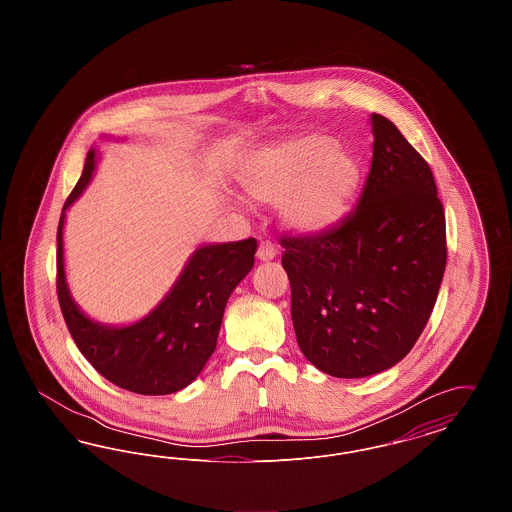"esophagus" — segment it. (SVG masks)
<instances>
[{
  "label": "esophagus",
  "mask_w": 512,
  "mask_h": 512,
  "mask_svg": "<svg viewBox=\"0 0 512 512\" xmlns=\"http://www.w3.org/2000/svg\"><path fill=\"white\" fill-rule=\"evenodd\" d=\"M276 255H278V249H276V245L272 244V242H261L259 249H257V259L263 261V263L272 261Z\"/></svg>",
  "instance_id": "esophagus-1"
}]
</instances>
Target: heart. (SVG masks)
Returning <instances> with one entry per match:
<instances>
[{"mask_svg": "<svg viewBox=\"0 0 512 512\" xmlns=\"http://www.w3.org/2000/svg\"><path fill=\"white\" fill-rule=\"evenodd\" d=\"M357 182V159L320 134L267 149L242 172L245 195L263 205L280 203L282 222L303 234L338 222Z\"/></svg>", "mask_w": 512, "mask_h": 512, "instance_id": "b5f03b06", "label": "heart"}]
</instances>
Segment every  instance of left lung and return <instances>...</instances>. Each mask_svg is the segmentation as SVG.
Returning a JSON list of instances; mask_svg holds the SVG:
<instances>
[{
  "mask_svg": "<svg viewBox=\"0 0 512 512\" xmlns=\"http://www.w3.org/2000/svg\"><path fill=\"white\" fill-rule=\"evenodd\" d=\"M353 213L313 236L282 238L299 349L336 378L397 365L420 338L447 263L445 215L430 165L378 115Z\"/></svg>",
  "mask_w": 512,
  "mask_h": 512,
  "instance_id": "obj_1",
  "label": "left lung"
}]
</instances>
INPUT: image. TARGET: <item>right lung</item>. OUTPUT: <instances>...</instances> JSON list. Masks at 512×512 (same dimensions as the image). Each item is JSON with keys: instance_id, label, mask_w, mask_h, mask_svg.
Returning a JSON list of instances; mask_svg holds the SVG:
<instances>
[{"instance_id": "right-lung-1", "label": "right lung", "mask_w": 512, "mask_h": 512, "mask_svg": "<svg viewBox=\"0 0 512 512\" xmlns=\"http://www.w3.org/2000/svg\"><path fill=\"white\" fill-rule=\"evenodd\" d=\"M98 151L63 205L57 228V297L76 347L103 378L122 390L167 395L190 386L213 355L226 301L255 263L257 240L197 247L161 303L138 322L101 324L74 303L65 276V213L90 184Z\"/></svg>"}]
</instances>
